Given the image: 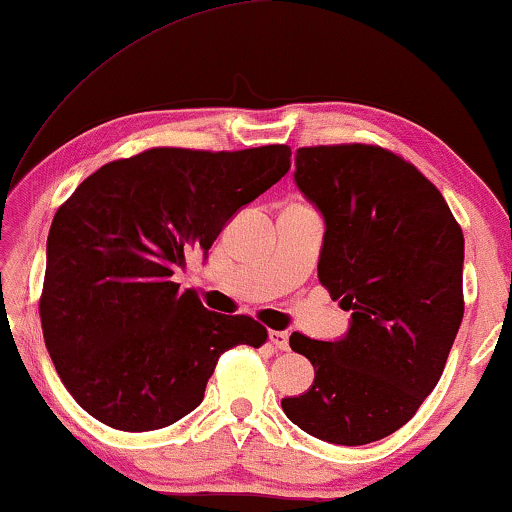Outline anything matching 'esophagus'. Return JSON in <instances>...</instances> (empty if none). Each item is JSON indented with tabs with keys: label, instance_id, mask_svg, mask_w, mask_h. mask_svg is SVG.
I'll use <instances>...</instances> for the list:
<instances>
[{
	"label": "esophagus",
	"instance_id": "34e87169",
	"mask_svg": "<svg viewBox=\"0 0 512 512\" xmlns=\"http://www.w3.org/2000/svg\"><path fill=\"white\" fill-rule=\"evenodd\" d=\"M270 342L277 349H289V333H286V331H270Z\"/></svg>",
	"mask_w": 512,
	"mask_h": 512
}]
</instances>
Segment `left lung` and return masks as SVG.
<instances>
[{
  "label": "left lung",
  "mask_w": 512,
  "mask_h": 512,
  "mask_svg": "<svg viewBox=\"0 0 512 512\" xmlns=\"http://www.w3.org/2000/svg\"><path fill=\"white\" fill-rule=\"evenodd\" d=\"M293 181L324 219L319 282L352 317L333 342L291 335L314 382L282 408L326 443H373L443 375L464 319V233L438 188L380 146L298 149Z\"/></svg>",
  "instance_id": "obj_1"
}]
</instances>
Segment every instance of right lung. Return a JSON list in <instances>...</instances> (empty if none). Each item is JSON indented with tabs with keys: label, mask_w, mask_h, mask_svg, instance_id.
Instances as JSON below:
<instances>
[{
	"label": "right lung",
	"mask_w": 512,
	"mask_h": 512,
	"mask_svg": "<svg viewBox=\"0 0 512 512\" xmlns=\"http://www.w3.org/2000/svg\"><path fill=\"white\" fill-rule=\"evenodd\" d=\"M284 144L244 151L149 149L81 181L53 216L39 314L74 401L118 431H156L205 398L216 361L261 347L251 317L209 312L174 272L289 172Z\"/></svg>",
	"instance_id": "add662e5"
}]
</instances>
